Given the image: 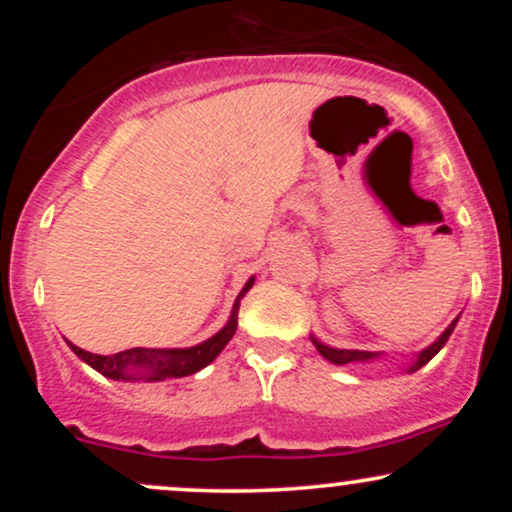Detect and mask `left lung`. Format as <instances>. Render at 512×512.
Segmentation results:
<instances>
[{"label": "left lung", "mask_w": 512, "mask_h": 512, "mask_svg": "<svg viewBox=\"0 0 512 512\" xmlns=\"http://www.w3.org/2000/svg\"><path fill=\"white\" fill-rule=\"evenodd\" d=\"M457 320H460V317H455V320H452L450 325L445 327V332L440 334V337L436 339V342L428 344L426 349H421L419 354L414 356V361L409 363L407 373H414V370L424 368L426 363L431 361V358L436 356L440 349H443L445 342H448V339H450L452 330H455ZM310 342L315 344V349L320 351V356H322V358H327V361L334 363V366H346V363H363V361H378V358L383 356V354H380V351H378V354H375V351H361V349H334V346H327L325 342H320V339H317L315 334H313V337H310Z\"/></svg>", "instance_id": "obj_1"}]
</instances>
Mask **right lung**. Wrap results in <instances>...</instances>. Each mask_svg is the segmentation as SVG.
<instances>
[{
	"mask_svg": "<svg viewBox=\"0 0 512 512\" xmlns=\"http://www.w3.org/2000/svg\"><path fill=\"white\" fill-rule=\"evenodd\" d=\"M252 284H255V276H250V279L245 281L243 291L238 293L236 303H233L231 317H228L226 325H223L214 337L204 339L202 344L187 346V349H139L137 346V349L120 351V354L113 356H101L79 349V346L72 342L67 344L81 361L88 363L93 370H98V373L110 380H125V383L146 380V383H158V380L166 378H185V375H192L197 373V370H202L204 366H209V363L221 354L223 346L231 342V337L238 330L240 298L252 289Z\"/></svg>",
	"mask_w": 512,
	"mask_h": 512,
	"instance_id": "right-lung-1",
	"label": "right lung"
}]
</instances>
